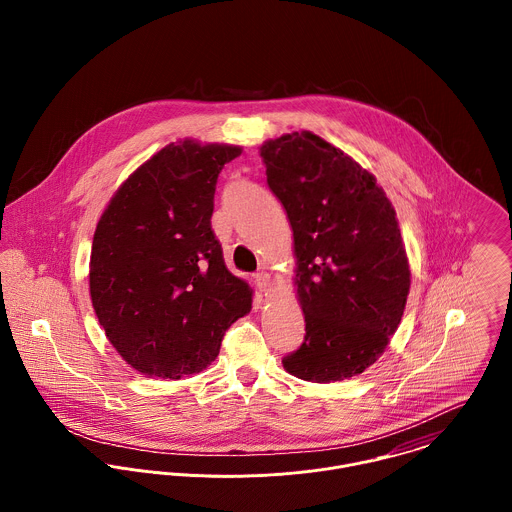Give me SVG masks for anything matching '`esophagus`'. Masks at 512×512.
I'll return each mask as SVG.
<instances>
[{"label":"esophagus","mask_w":512,"mask_h":512,"mask_svg":"<svg viewBox=\"0 0 512 512\" xmlns=\"http://www.w3.org/2000/svg\"><path fill=\"white\" fill-rule=\"evenodd\" d=\"M254 284L258 286V290L260 292H270V278H268V274H264V272H260V274H256L254 276Z\"/></svg>","instance_id":"obj_1"}]
</instances>
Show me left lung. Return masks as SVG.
<instances>
[{
  "label": "left lung",
  "mask_w": 512,
  "mask_h": 512,
  "mask_svg": "<svg viewBox=\"0 0 512 512\" xmlns=\"http://www.w3.org/2000/svg\"><path fill=\"white\" fill-rule=\"evenodd\" d=\"M260 155L292 224L305 315L284 368L321 384L357 376L384 353L410 292L396 213L368 171L315 134L270 140Z\"/></svg>",
  "instance_id": "1"
}]
</instances>
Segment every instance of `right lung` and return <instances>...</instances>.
Segmentation results:
<instances>
[{
  "instance_id": "right-lung-1",
  "label": "right lung",
  "mask_w": 512,
  "mask_h": 512,
  "mask_svg": "<svg viewBox=\"0 0 512 512\" xmlns=\"http://www.w3.org/2000/svg\"><path fill=\"white\" fill-rule=\"evenodd\" d=\"M240 151L169 144L124 181L98 220L92 307L114 349L146 376L201 372L252 307L211 228L219 173Z\"/></svg>"
}]
</instances>
